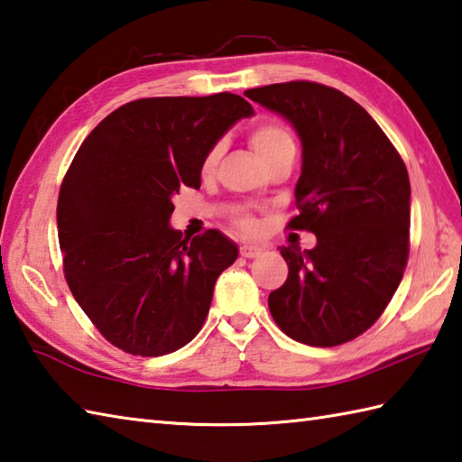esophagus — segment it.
Returning <instances> with one entry per match:
<instances>
[{"label": "esophagus", "mask_w": 462, "mask_h": 462, "mask_svg": "<svg viewBox=\"0 0 462 462\" xmlns=\"http://www.w3.org/2000/svg\"><path fill=\"white\" fill-rule=\"evenodd\" d=\"M262 254V248L254 246V244H242L240 246V256L242 258H256Z\"/></svg>", "instance_id": "34e87169"}]
</instances>
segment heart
Wrapping results in <instances>:
<instances>
[{
    "label": "heart",
    "instance_id": "heart-1",
    "mask_svg": "<svg viewBox=\"0 0 462 462\" xmlns=\"http://www.w3.org/2000/svg\"><path fill=\"white\" fill-rule=\"evenodd\" d=\"M250 143H252V148L256 150L258 156L264 162H268L270 158L276 156L278 152L294 146V138H292V132L288 130V125H284L282 122L266 120V122L256 124L254 128H252ZM220 153H222L220 143H214V146L206 152V156L202 160V174L204 176L212 174L216 166H218ZM234 222H236V226L244 234H254L258 228V222L252 218L250 214H240V216H236V220Z\"/></svg>",
    "mask_w": 462,
    "mask_h": 462
}]
</instances>
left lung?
Instances as JSON below:
<instances>
[{"instance_id":"left-lung-1","label":"left lung","mask_w":462,"mask_h":462,"mask_svg":"<svg viewBox=\"0 0 462 462\" xmlns=\"http://www.w3.org/2000/svg\"><path fill=\"white\" fill-rule=\"evenodd\" d=\"M244 96L292 122L302 174L286 228L319 244L282 246L288 278L270 292L278 328L309 346H338L381 319L411 250V182L401 153L370 114L340 89L296 79Z\"/></svg>"}]
</instances>
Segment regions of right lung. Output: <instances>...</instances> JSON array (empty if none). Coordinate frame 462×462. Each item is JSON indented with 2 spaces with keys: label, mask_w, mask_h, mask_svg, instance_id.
Returning a JSON list of instances; mask_svg holds the SVG:
<instances>
[{
  "label": "right lung",
  "mask_w": 462,
  "mask_h": 462,
  "mask_svg": "<svg viewBox=\"0 0 462 462\" xmlns=\"http://www.w3.org/2000/svg\"><path fill=\"white\" fill-rule=\"evenodd\" d=\"M246 116L252 106L230 92L134 99L71 160L58 196L63 276L116 348L162 356L200 332L238 248L218 230L194 238L171 230V196L200 188L206 152Z\"/></svg>",
  "instance_id": "obj_1"
}]
</instances>
